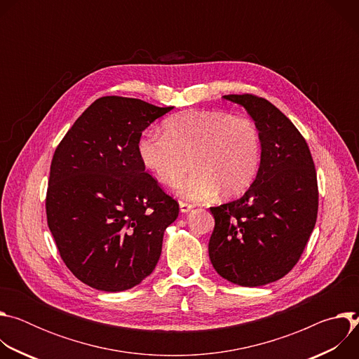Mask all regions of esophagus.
Masks as SVG:
<instances>
[{"mask_svg":"<svg viewBox=\"0 0 359 359\" xmlns=\"http://www.w3.org/2000/svg\"><path fill=\"white\" fill-rule=\"evenodd\" d=\"M179 204H180V212L182 213H187V212H190L194 208V204L187 203V201H180Z\"/></svg>","mask_w":359,"mask_h":359,"instance_id":"1","label":"esophagus"}]
</instances>
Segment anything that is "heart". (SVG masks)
<instances>
[{
	"instance_id": "heart-1",
	"label": "heart",
	"mask_w": 359,
	"mask_h": 359,
	"mask_svg": "<svg viewBox=\"0 0 359 359\" xmlns=\"http://www.w3.org/2000/svg\"><path fill=\"white\" fill-rule=\"evenodd\" d=\"M165 135H144L137 143L142 163L166 184L176 186L196 172L177 193L187 200L244 193L262 161V136L247 116L224 111H186L163 122Z\"/></svg>"
}]
</instances>
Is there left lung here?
<instances>
[{"label": "left lung", "instance_id": "1", "mask_svg": "<svg viewBox=\"0 0 359 359\" xmlns=\"http://www.w3.org/2000/svg\"><path fill=\"white\" fill-rule=\"evenodd\" d=\"M224 99L244 107L257 125L262 162L243 197L210 208L209 255L223 278L259 287L298 263L317 222V172L304 136L271 102L252 93Z\"/></svg>", "mask_w": 359, "mask_h": 359}]
</instances>
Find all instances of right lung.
Returning a JSON list of instances; mask_svg holds the SVG:
<instances>
[{
	"label": "right lung",
	"mask_w": 359,
	"mask_h": 359,
	"mask_svg": "<svg viewBox=\"0 0 359 359\" xmlns=\"http://www.w3.org/2000/svg\"><path fill=\"white\" fill-rule=\"evenodd\" d=\"M172 107L102 96L55 149L46 222L69 271L108 292L129 290L155 270L179 203L144 170L142 132Z\"/></svg>",
	"instance_id": "right-lung-1"
}]
</instances>
